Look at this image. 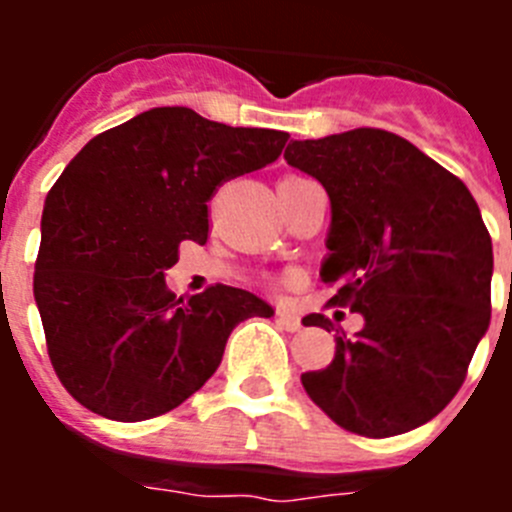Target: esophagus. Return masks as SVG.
<instances>
[{"label":"esophagus","instance_id":"esophagus-1","mask_svg":"<svg viewBox=\"0 0 512 512\" xmlns=\"http://www.w3.org/2000/svg\"><path fill=\"white\" fill-rule=\"evenodd\" d=\"M277 320H279V325H282L284 330H289V333H297V330L302 328V320H300V315H297V312L279 310Z\"/></svg>","mask_w":512,"mask_h":512}]
</instances>
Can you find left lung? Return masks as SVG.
<instances>
[{"label":"left lung","mask_w":512,"mask_h":512,"mask_svg":"<svg viewBox=\"0 0 512 512\" xmlns=\"http://www.w3.org/2000/svg\"><path fill=\"white\" fill-rule=\"evenodd\" d=\"M289 166L330 197L323 282L364 318L336 356L302 374L310 400L359 436L387 438L436 418L459 392L490 325L492 238L459 176L395 133L356 128L292 140ZM305 325L333 330L312 312Z\"/></svg>","instance_id":"obj_1"}]
</instances>
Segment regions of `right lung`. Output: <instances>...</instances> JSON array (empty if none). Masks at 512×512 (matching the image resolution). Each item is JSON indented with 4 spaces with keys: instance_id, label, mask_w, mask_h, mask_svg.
<instances>
[{
    "instance_id": "add662e5",
    "label": "right lung",
    "mask_w": 512,
    "mask_h": 512,
    "mask_svg": "<svg viewBox=\"0 0 512 512\" xmlns=\"http://www.w3.org/2000/svg\"><path fill=\"white\" fill-rule=\"evenodd\" d=\"M289 135L153 107L81 148L45 197L33 295L48 356L76 402L135 423L215 374L230 330L274 310L246 289L176 297L179 243H207V202L282 156Z\"/></svg>"
}]
</instances>
